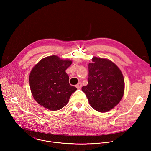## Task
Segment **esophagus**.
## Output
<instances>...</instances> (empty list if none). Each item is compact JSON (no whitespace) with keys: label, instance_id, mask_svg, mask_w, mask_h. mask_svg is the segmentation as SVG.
<instances>
[{"label":"esophagus","instance_id":"obj_1","mask_svg":"<svg viewBox=\"0 0 151 151\" xmlns=\"http://www.w3.org/2000/svg\"><path fill=\"white\" fill-rule=\"evenodd\" d=\"M81 86H82V83H81V82L78 83L76 84V86L77 89H80V88H81Z\"/></svg>","mask_w":151,"mask_h":151}]
</instances>
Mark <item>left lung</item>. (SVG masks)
Instances as JSON below:
<instances>
[{
    "label": "left lung",
    "mask_w": 151,
    "mask_h": 151,
    "mask_svg": "<svg viewBox=\"0 0 151 151\" xmlns=\"http://www.w3.org/2000/svg\"><path fill=\"white\" fill-rule=\"evenodd\" d=\"M89 64L88 84L82 88L90 105L105 113L116 106L124 92V79L120 69L111 61L93 57Z\"/></svg>",
    "instance_id": "left-lung-1"
}]
</instances>
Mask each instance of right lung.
Wrapping results in <instances>:
<instances>
[{
	"label": "right lung",
	"mask_w": 151,
	"mask_h": 151,
	"mask_svg": "<svg viewBox=\"0 0 151 151\" xmlns=\"http://www.w3.org/2000/svg\"><path fill=\"white\" fill-rule=\"evenodd\" d=\"M56 55L42 59L32 68L29 76L31 92L38 104L52 111L64 107L77 89L69 84L65 70L71 64Z\"/></svg>",
	"instance_id": "add662e5"
}]
</instances>
